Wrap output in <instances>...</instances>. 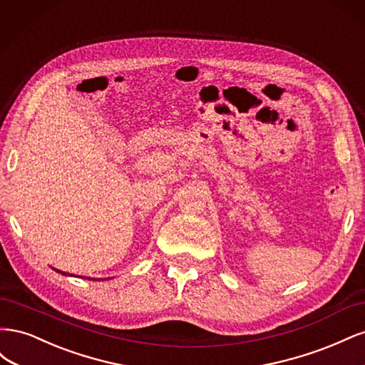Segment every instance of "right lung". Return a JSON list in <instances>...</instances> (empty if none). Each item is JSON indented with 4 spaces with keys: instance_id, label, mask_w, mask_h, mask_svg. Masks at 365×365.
Segmentation results:
<instances>
[{
    "instance_id": "add662e5",
    "label": "right lung",
    "mask_w": 365,
    "mask_h": 365,
    "mask_svg": "<svg viewBox=\"0 0 365 365\" xmlns=\"http://www.w3.org/2000/svg\"><path fill=\"white\" fill-rule=\"evenodd\" d=\"M54 271H56V272H59V274H62V275H73V274H68V272H63V271H61V269H56V268H53ZM88 280H97V279H91V277H86ZM102 280V279H101Z\"/></svg>"
}]
</instances>
